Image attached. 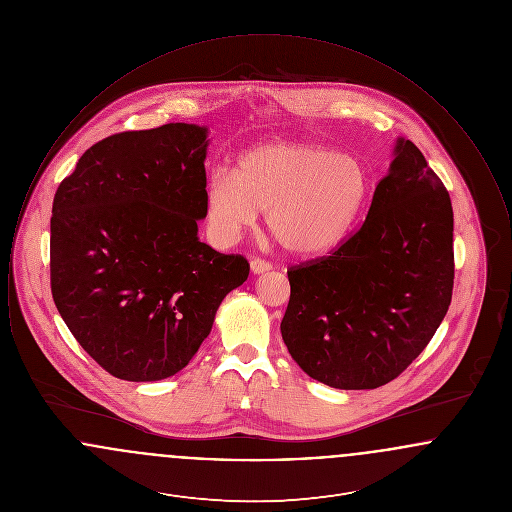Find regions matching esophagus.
I'll use <instances>...</instances> for the list:
<instances>
[{
  "mask_svg": "<svg viewBox=\"0 0 512 512\" xmlns=\"http://www.w3.org/2000/svg\"><path fill=\"white\" fill-rule=\"evenodd\" d=\"M270 268H272V265H270L268 261H265V259H257V257H255V259L251 261V272H253V274H261V272H267V270H270Z\"/></svg>",
  "mask_w": 512,
  "mask_h": 512,
  "instance_id": "obj_1",
  "label": "esophagus"
}]
</instances>
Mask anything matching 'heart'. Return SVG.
<instances>
[{"label": "heart", "instance_id": "b5f03b06", "mask_svg": "<svg viewBox=\"0 0 512 512\" xmlns=\"http://www.w3.org/2000/svg\"><path fill=\"white\" fill-rule=\"evenodd\" d=\"M370 195V172L347 153L311 144H263L240 155L234 172L217 169L207 211L232 242L265 211L270 236L293 255L332 251L351 234Z\"/></svg>", "mask_w": 512, "mask_h": 512}]
</instances>
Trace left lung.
Segmentation results:
<instances>
[{"mask_svg":"<svg viewBox=\"0 0 512 512\" xmlns=\"http://www.w3.org/2000/svg\"><path fill=\"white\" fill-rule=\"evenodd\" d=\"M361 226L330 255L288 270L280 330L293 361L338 390H374L424 351L455 278L449 192L411 140H397Z\"/></svg>","mask_w":512,"mask_h":512,"instance_id":"1","label":"left lung"}]
</instances>
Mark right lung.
<instances>
[{
  "label": "right lung",
  "mask_w": 512,
  "mask_h": 512,
  "mask_svg": "<svg viewBox=\"0 0 512 512\" xmlns=\"http://www.w3.org/2000/svg\"><path fill=\"white\" fill-rule=\"evenodd\" d=\"M207 128L171 122L90 147L57 188L49 278L82 349L128 382L174 376L209 336L244 255L197 238L207 217Z\"/></svg>",
  "instance_id": "obj_1"
}]
</instances>
